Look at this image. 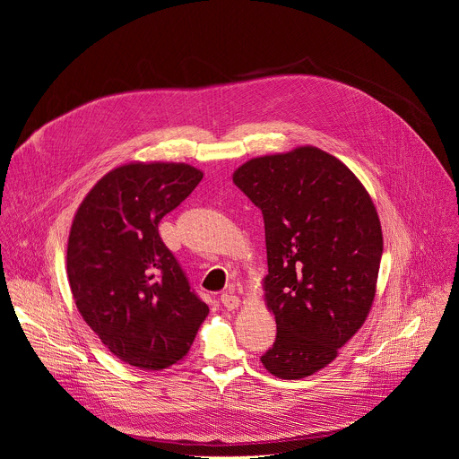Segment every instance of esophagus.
Here are the masks:
<instances>
[{"mask_svg": "<svg viewBox=\"0 0 459 459\" xmlns=\"http://www.w3.org/2000/svg\"><path fill=\"white\" fill-rule=\"evenodd\" d=\"M221 303L227 310H236L241 305V299L234 292H225L221 294Z\"/></svg>", "mask_w": 459, "mask_h": 459, "instance_id": "obj_1", "label": "esophagus"}]
</instances>
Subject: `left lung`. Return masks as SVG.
Here are the masks:
<instances>
[{
  "label": "left lung",
  "mask_w": 459,
  "mask_h": 459,
  "mask_svg": "<svg viewBox=\"0 0 459 459\" xmlns=\"http://www.w3.org/2000/svg\"><path fill=\"white\" fill-rule=\"evenodd\" d=\"M232 179L265 221L264 290L278 334L261 363L281 379L307 377L336 359L372 308L377 211L356 174L312 145L252 158Z\"/></svg>",
  "instance_id": "obj_1"
}]
</instances>
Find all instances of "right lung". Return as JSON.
<instances>
[{
  "label": "right lung",
  "instance_id": "1",
  "mask_svg": "<svg viewBox=\"0 0 459 459\" xmlns=\"http://www.w3.org/2000/svg\"><path fill=\"white\" fill-rule=\"evenodd\" d=\"M202 178L186 163H125L91 188L73 220L67 278L76 307L101 343L133 367L181 361L209 314L158 232Z\"/></svg>",
  "mask_w": 459,
  "mask_h": 459
}]
</instances>
